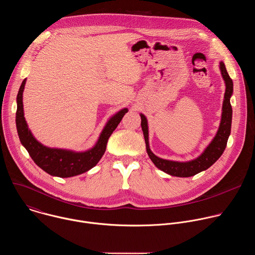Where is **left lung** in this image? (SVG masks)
<instances>
[{
    "label": "left lung",
    "mask_w": 255,
    "mask_h": 255,
    "mask_svg": "<svg viewBox=\"0 0 255 255\" xmlns=\"http://www.w3.org/2000/svg\"><path fill=\"white\" fill-rule=\"evenodd\" d=\"M220 70L221 75L224 79L226 90L224 95L223 107H222V117L219 129L217 131L214 139L211 143L206 147L204 152L197 157L196 159L190 161H173L160 158L153 154V152L149 148V142H148V125L147 119L143 114H140L141 117V127L145 139V144H146V151L148 153L149 158L155 164L157 168L160 170L179 177H189L193 176L203 170L209 168L212 164H214L219 157L224 152L227 141L231 132V123H232V107L230 104V98L233 94V82L229 77L228 72L226 70L225 64L223 61H220Z\"/></svg>",
    "instance_id": "left-lung-1"
}]
</instances>
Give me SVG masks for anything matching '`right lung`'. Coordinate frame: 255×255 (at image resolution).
Wrapping results in <instances>:
<instances>
[{
	"label": "right lung",
	"instance_id": "1",
	"mask_svg": "<svg viewBox=\"0 0 255 255\" xmlns=\"http://www.w3.org/2000/svg\"><path fill=\"white\" fill-rule=\"evenodd\" d=\"M25 84L26 79L22 82L17 95L16 126L20 141L33 161L45 172L59 177L75 176L93 168L104 155L109 137L111 136L124 115L128 112V109H122L121 111L109 119L93 148L84 152L50 148L44 146L43 144L34 138L26 123L23 110V91Z\"/></svg>",
	"mask_w": 255,
	"mask_h": 255
}]
</instances>
